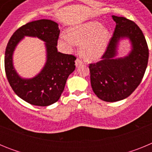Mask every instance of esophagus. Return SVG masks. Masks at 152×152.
I'll use <instances>...</instances> for the list:
<instances>
[{
	"instance_id": "esophagus-1",
	"label": "esophagus",
	"mask_w": 152,
	"mask_h": 152,
	"mask_svg": "<svg viewBox=\"0 0 152 152\" xmlns=\"http://www.w3.org/2000/svg\"><path fill=\"white\" fill-rule=\"evenodd\" d=\"M81 64H83V61H81L80 58H77V59H76V61H75V64H76V66H79V65H80Z\"/></svg>"
}]
</instances>
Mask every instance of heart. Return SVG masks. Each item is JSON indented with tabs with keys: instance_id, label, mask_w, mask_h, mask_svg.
I'll return each instance as SVG.
<instances>
[{
	"instance_id": "heart-1",
	"label": "heart",
	"mask_w": 152,
	"mask_h": 152,
	"mask_svg": "<svg viewBox=\"0 0 152 152\" xmlns=\"http://www.w3.org/2000/svg\"><path fill=\"white\" fill-rule=\"evenodd\" d=\"M68 35L61 33L58 43L66 50H71L75 42L80 44V53L87 60H96L105 52L110 39V32L96 21L79 24L68 30Z\"/></svg>"
}]
</instances>
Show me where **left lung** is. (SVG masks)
Instances as JSON below:
<instances>
[{
    "instance_id": "8db88e82",
    "label": "left lung",
    "mask_w": 152,
    "mask_h": 152,
    "mask_svg": "<svg viewBox=\"0 0 152 152\" xmlns=\"http://www.w3.org/2000/svg\"><path fill=\"white\" fill-rule=\"evenodd\" d=\"M112 17L116 23L113 36L101 60L89 64L93 91L107 102L119 101L130 96L140 84L148 61L147 42L138 25L126 17ZM123 37L131 40L133 50L126 57L114 59L118 42Z\"/></svg>"
}]
</instances>
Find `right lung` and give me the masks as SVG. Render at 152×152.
<instances>
[{"label":"right lung","mask_w":152,"mask_h":152,"mask_svg":"<svg viewBox=\"0 0 152 152\" xmlns=\"http://www.w3.org/2000/svg\"><path fill=\"white\" fill-rule=\"evenodd\" d=\"M58 25L50 20L32 21L19 28L10 37L4 56L7 78L18 96L32 105L46 107L59 100L70 74L75 69L76 57L58 52ZM24 35L36 36L47 42V61L42 72L32 79L19 77L13 68L12 55Z\"/></svg>","instance_id":"obj_1"}]
</instances>
